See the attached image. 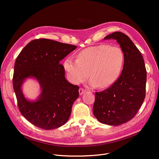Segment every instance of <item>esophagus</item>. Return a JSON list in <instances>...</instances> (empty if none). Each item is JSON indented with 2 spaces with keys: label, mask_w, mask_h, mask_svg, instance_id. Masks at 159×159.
<instances>
[{
  "label": "esophagus",
  "mask_w": 159,
  "mask_h": 159,
  "mask_svg": "<svg viewBox=\"0 0 159 159\" xmlns=\"http://www.w3.org/2000/svg\"><path fill=\"white\" fill-rule=\"evenodd\" d=\"M79 94H80V95H82V94H84V93L86 92V89H84V88H80L79 89Z\"/></svg>",
  "instance_id": "1"
}]
</instances>
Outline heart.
<instances>
[{"mask_svg":"<svg viewBox=\"0 0 159 159\" xmlns=\"http://www.w3.org/2000/svg\"><path fill=\"white\" fill-rule=\"evenodd\" d=\"M124 60V55L119 47L100 44L82 50L77 60L66 58L64 67L73 84L84 82L89 74L91 86L105 88L119 77Z\"/></svg>","mask_w":159,"mask_h":159,"instance_id":"b5f03b06","label":"heart"}]
</instances>
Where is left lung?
Instances as JSON below:
<instances>
[{
	"instance_id": "8db88e82",
	"label": "left lung",
	"mask_w": 159,
	"mask_h": 159,
	"mask_svg": "<svg viewBox=\"0 0 159 159\" xmlns=\"http://www.w3.org/2000/svg\"><path fill=\"white\" fill-rule=\"evenodd\" d=\"M115 39L124 55L120 76L107 89L95 93L93 112L102 124L119 126L136 115L146 96L147 72L143 57L132 40L116 31L104 37Z\"/></svg>"
}]
</instances>
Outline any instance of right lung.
Segmentation results:
<instances>
[{"instance_id": "1", "label": "right lung", "mask_w": 159, "mask_h": 159, "mask_svg": "<svg viewBox=\"0 0 159 159\" xmlns=\"http://www.w3.org/2000/svg\"><path fill=\"white\" fill-rule=\"evenodd\" d=\"M76 46L39 39L25 46L15 61L13 86L21 114L34 126L43 129L59 128L69 119L73 102L79 97L78 86L65 78L59 64ZM39 82L42 91L36 102L24 97L21 86L26 78Z\"/></svg>"}]
</instances>
